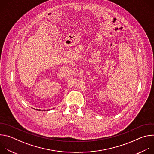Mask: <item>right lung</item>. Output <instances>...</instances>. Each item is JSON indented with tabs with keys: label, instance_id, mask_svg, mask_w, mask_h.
<instances>
[{
	"label": "right lung",
	"instance_id": "right-lung-1",
	"mask_svg": "<svg viewBox=\"0 0 154 154\" xmlns=\"http://www.w3.org/2000/svg\"><path fill=\"white\" fill-rule=\"evenodd\" d=\"M36 109V110H38V109ZM39 111H41V110H40V109H39Z\"/></svg>",
	"mask_w": 154,
	"mask_h": 154
}]
</instances>
